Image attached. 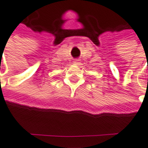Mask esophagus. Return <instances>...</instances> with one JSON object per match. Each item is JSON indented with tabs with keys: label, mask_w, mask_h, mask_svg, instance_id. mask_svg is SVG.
<instances>
[{
	"label": "esophagus",
	"mask_w": 148,
	"mask_h": 148,
	"mask_svg": "<svg viewBox=\"0 0 148 148\" xmlns=\"http://www.w3.org/2000/svg\"><path fill=\"white\" fill-rule=\"evenodd\" d=\"M74 64H76V65H78V64H79V63H80L79 60H75L74 61Z\"/></svg>",
	"instance_id": "1"
}]
</instances>
